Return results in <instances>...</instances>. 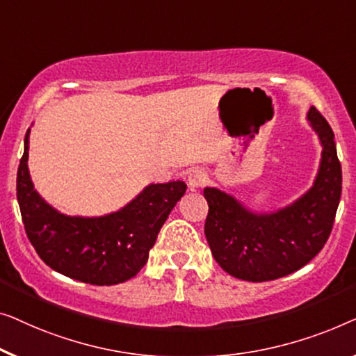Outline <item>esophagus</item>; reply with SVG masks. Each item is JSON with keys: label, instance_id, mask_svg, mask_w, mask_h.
Returning <instances> with one entry per match:
<instances>
[{"label": "esophagus", "instance_id": "esophagus-1", "mask_svg": "<svg viewBox=\"0 0 356 356\" xmlns=\"http://www.w3.org/2000/svg\"><path fill=\"white\" fill-rule=\"evenodd\" d=\"M207 172L203 171V169L200 168H195V169H190V171L187 172V184L190 188H198L202 187V185H204V182H207Z\"/></svg>", "mask_w": 356, "mask_h": 356}]
</instances>
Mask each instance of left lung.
Returning <instances> with one entry per match:
<instances>
[{
  "label": "left lung",
  "mask_w": 356,
  "mask_h": 356,
  "mask_svg": "<svg viewBox=\"0 0 356 356\" xmlns=\"http://www.w3.org/2000/svg\"><path fill=\"white\" fill-rule=\"evenodd\" d=\"M323 153L313 187L274 213H254L222 190H203L209 211L204 235L219 266L230 276L264 282L292 274L327 242L342 193V168L334 132L314 106L307 114Z\"/></svg>",
  "instance_id": "left-lung-1"
}]
</instances>
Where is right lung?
Here are the masks:
<instances>
[{
    "label": "right lung",
    "mask_w": 356,
    "mask_h": 356,
    "mask_svg": "<svg viewBox=\"0 0 356 356\" xmlns=\"http://www.w3.org/2000/svg\"><path fill=\"white\" fill-rule=\"evenodd\" d=\"M29 135L17 169V202L27 237L54 271L93 285L126 282L148 261L169 213L184 197L182 180L149 184L116 213L98 218L66 216L33 188L29 174Z\"/></svg>",
    "instance_id": "add662e5"
}]
</instances>
